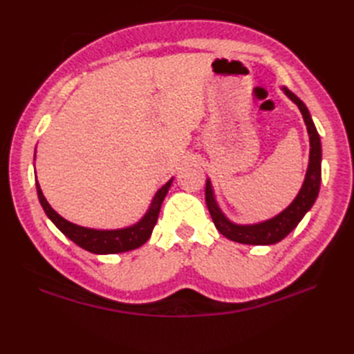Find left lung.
<instances>
[{
    "label": "left lung",
    "mask_w": 354,
    "mask_h": 354,
    "mask_svg": "<svg viewBox=\"0 0 354 354\" xmlns=\"http://www.w3.org/2000/svg\"><path fill=\"white\" fill-rule=\"evenodd\" d=\"M281 91L289 100L297 104L301 112L303 120L309 133L310 152H309V165H307L306 176L301 189L290 204L283 212L272 216L270 219L255 222V223H236L230 221L217 204L216 193L213 189L212 179L207 178L205 185V201L208 212L212 214V219L219 230L222 236L232 240V242L243 245H274L283 240L292 230L297 228V225L301 222L306 213L313 207L315 201L318 198L319 185H321V161H322V149L319 133L315 127L312 115L306 104L298 97L289 91L286 86H281Z\"/></svg>",
    "instance_id": "left-lung-1"
}]
</instances>
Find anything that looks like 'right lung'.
I'll use <instances>...</instances> for the list:
<instances>
[{
	"instance_id": "obj_1",
	"label": "right lung",
	"mask_w": 354,
	"mask_h": 354,
	"mask_svg": "<svg viewBox=\"0 0 354 354\" xmlns=\"http://www.w3.org/2000/svg\"><path fill=\"white\" fill-rule=\"evenodd\" d=\"M171 183H173V178H170L169 181L155 193V196L152 198V201H150L147 212L138 222L129 225V227L117 228V230L88 228V227H82V225L66 221L61 214L56 213L55 209L51 208L48 201L44 196L37 179H36V192L45 214H47L48 219L56 225V228L61 231L62 234H65L71 240V242H74L80 248H84V250L88 252H93L97 255H106V254H120V252L137 250V248H140L141 245H145L147 242L149 237L152 236L158 216H160L161 204L165 198V194L169 193Z\"/></svg>"
}]
</instances>
